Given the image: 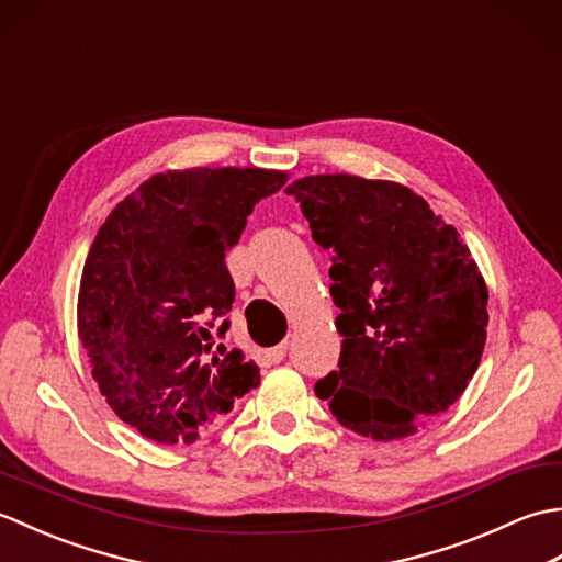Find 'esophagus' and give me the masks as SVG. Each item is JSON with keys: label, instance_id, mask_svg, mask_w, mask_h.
Returning <instances> with one entry per match:
<instances>
[{"label": "esophagus", "instance_id": "34e87169", "mask_svg": "<svg viewBox=\"0 0 562 562\" xmlns=\"http://www.w3.org/2000/svg\"><path fill=\"white\" fill-rule=\"evenodd\" d=\"M288 348H290V342H288V340H282L280 345H274V348H270V350H268V360H270V362H274V364L282 362V360H284V355H288Z\"/></svg>", "mask_w": 562, "mask_h": 562}]
</instances>
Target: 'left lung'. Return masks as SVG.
<instances>
[{
    "instance_id": "left-lung-1",
    "label": "left lung",
    "mask_w": 562,
    "mask_h": 562,
    "mask_svg": "<svg viewBox=\"0 0 562 562\" xmlns=\"http://www.w3.org/2000/svg\"><path fill=\"white\" fill-rule=\"evenodd\" d=\"M333 254L338 372L316 384L342 427L413 437L459 401L487 336V284L459 232L411 188L350 173L288 188Z\"/></svg>"
}]
</instances>
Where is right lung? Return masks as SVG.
<instances>
[{"mask_svg": "<svg viewBox=\"0 0 562 562\" xmlns=\"http://www.w3.org/2000/svg\"><path fill=\"white\" fill-rule=\"evenodd\" d=\"M288 178L256 166L154 173L101 224L81 270L77 333L105 401L142 437L193 445L258 386L256 362L224 345L212 352V324L234 302L224 254Z\"/></svg>", "mask_w": 562, "mask_h": 562, "instance_id": "1", "label": "right lung"}]
</instances>
